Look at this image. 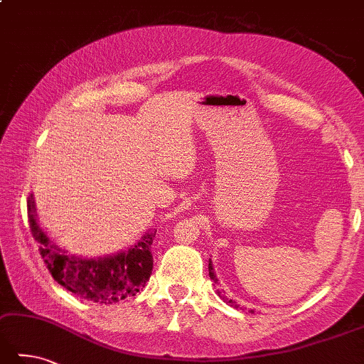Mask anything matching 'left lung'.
<instances>
[{
    "label": "left lung",
    "instance_id": "obj_1",
    "mask_svg": "<svg viewBox=\"0 0 364 364\" xmlns=\"http://www.w3.org/2000/svg\"><path fill=\"white\" fill-rule=\"evenodd\" d=\"M209 277L212 279V280H214V282L217 284V277H215V274H214V269H212V264L209 263ZM217 293H218V296H220L223 301H226V303H228L230 306H232V307H237V304L235 303V301H232V299H228V298H226L225 296V294H223V291L222 290H217ZM253 312V311H252Z\"/></svg>",
    "mask_w": 364,
    "mask_h": 364
}]
</instances>
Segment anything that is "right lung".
<instances>
[{"mask_svg": "<svg viewBox=\"0 0 364 364\" xmlns=\"http://www.w3.org/2000/svg\"><path fill=\"white\" fill-rule=\"evenodd\" d=\"M26 210L31 235L39 244L41 257L52 277L66 290L93 303L112 304L134 296L152 274L154 257L150 249L156 231L146 232L141 241L127 252L114 257L84 259L66 255L41 230L31 195L26 200Z\"/></svg>", "mask_w": 364, "mask_h": 364, "instance_id": "1", "label": "right lung"}]
</instances>
